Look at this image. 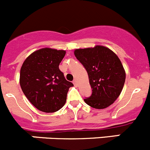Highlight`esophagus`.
<instances>
[{"label": "esophagus", "instance_id": "esophagus-1", "mask_svg": "<svg viewBox=\"0 0 150 150\" xmlns=\"http://www.w3.org/2000/svg\"><path fill=\"white\" fill-rule=\"evenodd\" d=\"M72 83H73V84L75 85V86H78V83H77V81H76V80H75V79L73 81H72Z\"/></svg>", "mask_w": 150, "mask_h": 150}]
</instances>
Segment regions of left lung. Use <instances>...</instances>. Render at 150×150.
<instances>
[{
  "instance_id": "1",
  "label": "left lung",
  "mask_w": 150,
  "mask_h": 150,
  "mask_svg": "<svg viewBox=\"0 0 150 150\" xmlns=\"http://www.w3.org/2000/svg\"><path fill=\"white\" fill-rule=\"evenodd\" d=\"M74 54L87 71L92 88L85 102L95 109H104L114 103L125 81V72L117 56L102 46L79 48Z\"/></svg>"
}]
</instances>
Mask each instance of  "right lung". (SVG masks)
Here are the masks:
<instances>
[{
	"label": "right lung",
	"mask_w": 150,
	"mask_h": 150,
	"mask_svg": "<svg viewBox=\"0 0 150 150\" xmlns=\"http://www.w3.org/2000/svg\"><path fill=\"white\" fill-rule=\"evenodd\" d=\"M65 54L64 50L41 48L30 54L22 64L21 88L40 111L48 113L60 110L65 104L68 90L73 86L59 68Z\"/></svg>",
	"instance_id": "obj_1"
}]
</instances>
